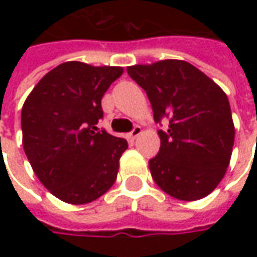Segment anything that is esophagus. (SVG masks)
<instances>
[{
    "mask_svg": "<svg viewBox=\"0 0 257 257\" xmlns=\"http://www.w3.org/2000/svg\"><path fill=\"white\" fill-rule=\"evenodd\" d=\"M142 133H143L142 127H140V125H134L133 130H132V132L128 133V137H130L132 140H134L136 137H139V136H140V134H142Z\"/></svg>",
    "mask_w": 257,
    "mask_h": 257,
    "instance_id": "34e87169",
    "label": "esophagus"
}]
</instances>
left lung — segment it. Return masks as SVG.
<instances>
[{
	"instance_id": "1",
	"label": "left lung",
	"mask_w": 257,
	"mask_h": 257,
	"mask_svg": "<svg viewBox=\"0 0 257 257\" xmlns=\"http://www.w3.org/2000/svg\"><path fill=\"white\" fill-rule=\"evenodd\" d=\"M153 108L160 150L149 162L156 184L174 199L206 197L220 183L230 163L234 125L222 88L187 61L162 60L127 67Z\"/></svg>"
}]
</instances>
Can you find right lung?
Wrapping results in <instances>:
<instances>
[{
	"mask_svg": "<svg viewBox=\"0 0 257 257\" xmlns=\"http://www.w3.org/2000/svg\"><path fill=\"white\" fill-rule=\"evenodd\" d=\"M121 67L67 61L38 81L21 111L23 146L51 194L70 204L103 196L115 182L127 140L95 127L101 98Z\"/></svg>",
	"mask_w": 257,
	"mask_h": 257,
	"instance_id": "1",
	"label": "right lung"
}]
</instances>
